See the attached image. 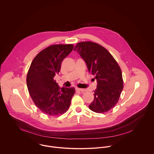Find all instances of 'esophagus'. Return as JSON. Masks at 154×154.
Wrapping results in <instances>:
<instances>
[{
	"mask_svg": "<svg viewBox=\"0 0 154 154\" xmlns=\"http://www.w3.org/2000/svg\"><path fill=\"white\" fill-rule=\"evenodd\" d=\"M76 89L77 91L82 92H86L87 91L86 89H81V88H76Z\"/></svg>",
	"mask_w": 154,
	"mask_h": 154,
	"instance_id": "1",
	"label": "esophagus"
}]
</instances>
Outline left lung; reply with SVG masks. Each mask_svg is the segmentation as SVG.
<instances>
[{
	"label": "left lung",
	"instance_id": "obj_1",
	"mask_svg": "<svg viewBox=\"0 0 154 154\" xmlns=\"http://www.w3.org/2000/svg\"><path fill=\"white\" fill-rule=\"evenodd\" d=\"M73 50L79 53L88 72L97 80L94 100L89 106V109L98 113L111 110L117 104L123 88L120 66L107 50L95 43H78Z\"/></svg>",
	"mask_w": 154,
	"mask_h": 154
}]
</instances>
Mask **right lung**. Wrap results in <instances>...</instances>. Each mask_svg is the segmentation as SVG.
Here are the masks:
<instances>
[{
  "mask_svg": "<svg viewBox=\"0 0 154 154\" xmlns=\"http://www.w3.org/2000/svg\"><path fill=\"white\" fill-rule=\"evenodd\" d=\"M73 48L72 44L52 45L41 51L31 62L26 76L27 88L35 106L45 114L60 115L69 108L75 88H60L53 78Z\"/></svg>",
  "mask_w": 154,
  "mask_h": 154,
  "instance_id": "1",
  "label": "right lung"
}]
</instances>
